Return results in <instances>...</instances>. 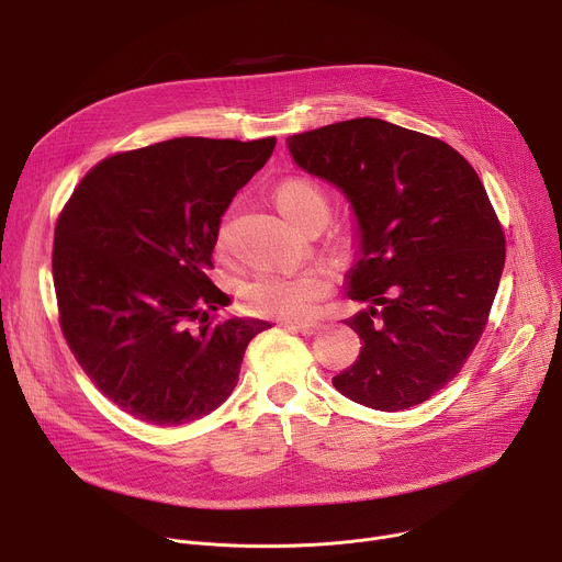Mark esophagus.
Returning a JSON list of instances; mask_svg holds the SVG:
<instances>
[{
    "mask_svg": "<svg viewBox=\"0 0 562 562\" xmlns=\"http://www.w3.org/2000/svg\"><path fill=\"white\" fill-rule=\"evenodd\" d=\"M319 323H291L289 325V329H293V331H297V334H302V336H315L317 331H319Z\"/></svg>",
    "mask_w": 562,
    "mask_h": 562,
    "instance_id": "esophagus-1",
    "label": "esophagus"
}]
</instances>
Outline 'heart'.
<instances>
[{"instance_id":"obj_1","label":"heart","mask_w":562,"mask_h":562,"mask_svg":"<svg viewBox=\"0 0 562 562\" xmlns=\"http://www.w3.org/2000/svg\"><path fill=\"white\" fill-rule=\"evenodd\" d=\"M276 204L280 213L295 226L308 220L329 217V198L315 182L306 178H286L276 189ZM226 228L217 231V249H224ZM331 291V276L325 269H304L297 273L262 271L247 280L239 289V297L247 311L262 317L297 319L315 311L317 302Z\"/></svg>"}]
</instances>
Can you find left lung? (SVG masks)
Returning a JSON list of instances; mask_svg holds the SVG:
<instances>
[{"label":"left lung","mask_w":562,"mask_h":562,"mask_svg":"<svg viewBox=\"0 0 562 562\" xmlns=\"http://www.w3.org/2000/svg\"><path fill=\"white\" fill-rule=\"evenodd\" d=\"M293 162L356 215L347 295L364 342L334 386L378 412L416 407L477 345L505 267V235L467 159L442 139L375 117L286 137Z\"/></svg>","instance_id":"obj_1"}]
</instances>
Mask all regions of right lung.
<instances>
[{"label": "right lung", "instance_id": "obj_1", "mask_svg": "<svg viewBox=\"0 0 562 562\" xmlns=\"http://www.w3.org/2000/svg\"><path fill=\"white\" fill-rule=\"evenodd\" d=\"M273 148L276 137H173L117 153L87 173L57 220L64 338L91 382L142 423L173 427L217 409L247 345L271 329L258 317L209 323L228 295L206 271L220 217Z\"/></svg>", "mask_w": 562, "mask_h": 562}]
</instances>
